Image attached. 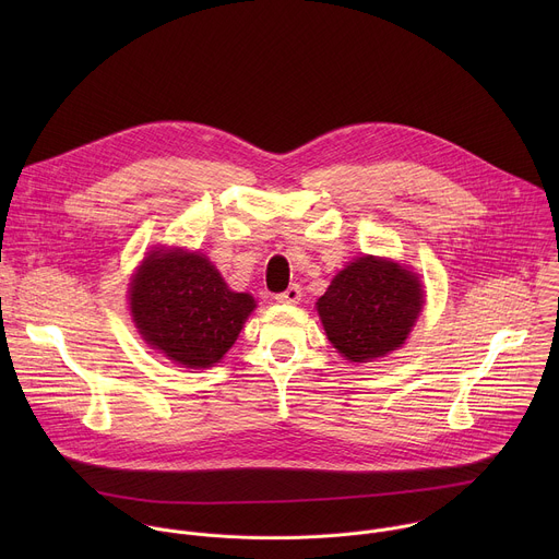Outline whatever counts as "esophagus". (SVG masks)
I'll use <instances>...</instances> for the list:
<instances>
[{
  "mask_svg": "<svg viewBox=\"0 0 559 559\" xmlns=\"http://www.w3.org/2000/svg\"><path fill=\"white\" fill-rule=\"evenodd\" d=\"M302 292L298 285H289L285 292L276 294V302H283V305H298Z\"/></svg>",
  "mask_w": 559,
  "mask_h": 559,
  "instance_id": "34e87169",
  "label": "esophagus"
}]
</instances>
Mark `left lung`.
<instances>
[{"instance_id": "obj_1", "label": "left lung", "mask_w": 559, "mask_h": 559, "mask_svg": "<svg viewBox=\"0 0 559 559\" xmlns=\"http://www.w3.org/2000/svg\"><path fill=\"white\" fill-rule=\"evenodd\" d=\"M423 305L418 274L391 259L365 254L334 276L316 309L338 354L369 362L405 345Z\"/></svg>"}]
</instances>
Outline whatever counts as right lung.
<instances>
[{
	"label": "right lung",
	"instance_id": "obj_1",
	"mask_svg": "<svg viewBox=\"0 0 559 559\" xmlns=\"http://www.w3.org/2000/svg\"><path fill=\"white\" fill-rule=\"evenodd\" d=\"M128 298L141 338L190 369L218 362L257 307L250 294L227 287L207 257L181 248L147 252Z\"/></svg>",
	"mask_w": 559,
	"mask_h": 559
}]
</instances>
